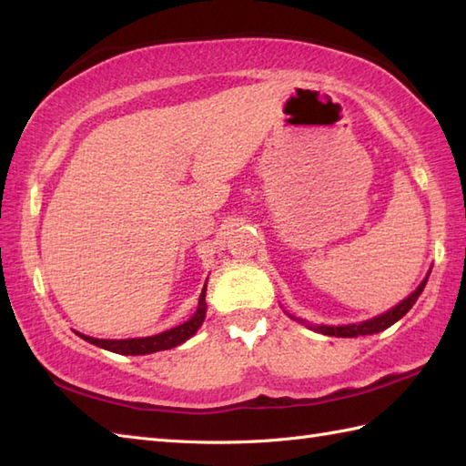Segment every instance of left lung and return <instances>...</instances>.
I'll use <instances>...</instances> for the list:
<instances>
[{
	"mask_svg": "<svg viewBox=\"0 0 466 466\" xmlns=\"http://www.w3.org/2000/svg\"><path fill=\"white\" fill-rule=\"evenodd\" d=\"M427 280L429 276L424 279L419 289L414 290L409 299H404L400 304L394 306V309H390L389 312H384L380 316H376V319H370V320H364V322H359V324H344V326H326V324H316V326H310V329L314 332H320V334H326V336H339V339H354V336H366V334H376V332H382L389 329V326H392L394 322H399L404 314H407L414 302L419 300V296L422 294L424 286H427ZM302 322V320H300ZM304 324V322H302Z\"/></svg>",
	"mask_w": 466,
	"mask_h": 466,
	"instance_id": "8db88e82",
	"label": "left lung"
}]
</instances>
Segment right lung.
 <instances>
[{"label": "right lung", "mask_w": 466, "mask_h": 466, "mask_svg": "<svg viewBox=\"0 0 466 466\" xmlns=\"http://www.w3.org/2000/svg\"><path fill=\"white\" fill-rule=\"evenodd\" d=\"M208 282V280H206ZM206 319V284L200 294V300H198V309L194 312V316L190 320H186L184 324L176 326V329L164 330L160 334L154 336H146V339H124V340H106V339H92V336L80 334L84 340H87L90 344L100 346V349H106L116 354H152L157 350H167L174 349V346L186 342L190 336L196 334V330L200 329L202 322Z\"/></svg>", "instance_id": "1"}]
</instances>
